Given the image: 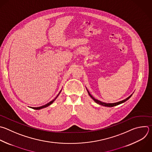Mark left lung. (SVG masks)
Instances as JSON below:
<instances>
[{
	"instance_id": "obj_1",
	"label": "left lung",
	"mask_w": 152,
	"mask_h": 152,
	"mask_svg": "<svg viewBox=\"0 0 152 152\" xmlns=\"http://www.w3.org/2000/svg\"><path fill=\"white\" fill-rule=\"evenodd\" d=\"M86 90H87V92H88L89 95L91 97V98L94 101V102H95L96 103H97V104H99V105L103 106H106V107H113V106H118V105H119V104H122V103L125 102L126 101H127L128 99H129L130 97H131V96L132 95V94H133V93H132V94L131 95H129L128 97H127V98H125V99H123V100H122V101H120V102H116V103H107L102 102H101V101H99V100H98V99H95L94 97H93V96L91 95V94L89 93V92L88 91V90L87 89V88H86Z\"/></svg>"
}]
</instances>
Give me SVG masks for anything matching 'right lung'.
<instances>
[{"label":"right lung","mask_w":152,"mask_h":152,"mask_svg":"<svg viewBox=\"0 0 152 152\" xmlns=\"http://www.w3.org/2000/svg\"><path fill=\"white\" fill-rule=\"evenodd\" d=\"M62 90V89H61ZM61 90L60 91V92L58 93V94L57 95V96L54 99H53L52 101H50V102H49L48 103H47V104H45V105H43V106H40V107H30V108H31V109H34V110H40V109H43V108H45V107H48L49 106H50V104H52L54 102H55V100L57 98V97L58 96V95H60V92H61Z\"/></svg>","instance_id":"add662e5"}]
</instances>
